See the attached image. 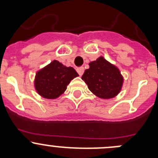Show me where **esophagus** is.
Instances as JSON below:
<instances>
[{"label": "esophagus", "mask_w": 158, "mask_h": 158, "mask_svg": "<svg viewBox=\"0 0 158 158\" xmlns=\"http://www.w3.org/2000/svg\"><path fill=\"white\" fill-rule=\"evenodd\" d=\"M76 71H77V73H79V76H82V75L84 73V71H85V69H84V67H82H82L77 68Z\"/></svg>", "instance_id": "esophagus-1"}]
</instances>
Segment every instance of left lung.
Listing matches in <instances>:
<instances>
[{
  "mask_svg": "<svg viewBox=\"0 0 158 158\" xmlns=\"http://www.w3.org/2000/svg\"><path fill=\"white\" fill-rule=\"evenodd\" d=\"M89 65V69L85 70L82 79L89 90L101 98H111L117 95L123 84L118 69L102 56Z\"/></svg>",
  "mask_w": 158,
  "mask_h": 158,
  "instance_id": "8db88e82",
  "label": "left lung"
}]
</instances>
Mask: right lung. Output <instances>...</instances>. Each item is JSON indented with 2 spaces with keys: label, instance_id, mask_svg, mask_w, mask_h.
<instances>
[{
  "label": "right lung",
  "instance_id": "obj_1",
  "mask_svg": "<svg viewBox=\"0 0 158 158\" xmlns=\"http://www.w3.org/2000/svg\"><path fill=\"white\" fill-rule=\"evenodd\" d=\"M78 76L79 74L73 67H66L59 61L53 60L37 72L35 88L44 98H56L66 91L70 81Z\"/></svg>",
  "mask_w": 158,
  "mask_h": 158
}]
</instances>
